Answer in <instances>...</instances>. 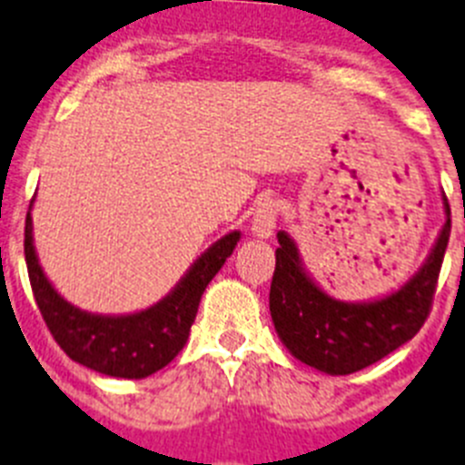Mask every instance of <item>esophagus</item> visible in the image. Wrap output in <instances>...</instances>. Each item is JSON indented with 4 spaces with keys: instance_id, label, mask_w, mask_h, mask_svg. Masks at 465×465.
<instances>
[{
    "instance_id": "obj_1",
    "label": "esophagus",
    "mask_w": 465,
    "mask_h": 465,
    "mask_svg": "<svg viewBox=\"0 0 465 465\" xmlns=\"http://www.w3.org/2000/svg\"><path fill=\"white\" fill-rule=\"evenodd\" d=\"M277 216L279 207L272 197H262L261 203L253 209V219H252V232L256 237H270L277 228Z\"/></svg>"
}]
</instances>
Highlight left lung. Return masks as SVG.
Masks as SVG:
<instances>
[{"label":"left lung","instance_id":"1","mask_svg":"<svg viewBox=\"0 0 465 465\" xmlns=\"http://www.w3.org/2000/svg\"><path fill=\"white\" fill-rule=\"evenodd\" d=\"M440 237L424 268L401 291L375 302H340L323 293L300 265L298 249L277 232V265L270 286V314L279 338L302 363L328 375H351L412 340L429 319L442 258L450 242V204Z\"/></svg>","mask_w":465,"mask_h":465}]
</instances>
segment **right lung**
<instances>
[{"label":"right lung","mask_w":465,"mask_h":465,"mask_svg":"<svg viewBox=\"0 0 465 465\" xmlns=\"http://www.w3.org/2000/svg\"><path fill=\"white\" fill-rule=\"evenodd\" d=\"M237 242L240 232H230L207 249L179 282V286L165 300H160L158 305L139 314L94 316L76 310L55 293L32 246L30 212L25 219L27 274L36 305L53 340L76 363L102 375L125 380L153 375L182 351L207 283L219 272Z\"/></svg>","instance_id":"right-lung-1"}]
</instances>
